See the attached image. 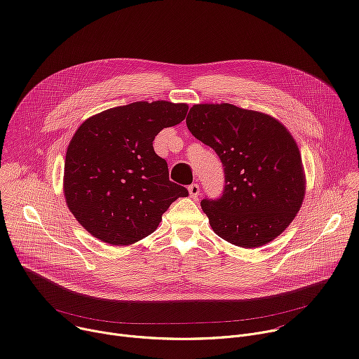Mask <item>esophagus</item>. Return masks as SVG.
<instances>
[{"label":"esophagus","mask_w":359,"mask_h":359,"mask_svg":"<svg viewBox=\"0 0 359 359\" xmlns=\"http://www.w3.org/2000/svg\"><path fill=\"white\" fill-rule=\"evenodd\" d=\"M187 190H189V194H190V197L191 198H197L198 197V193H200V187H198V184L197 183H193V184H190L189 187H187Z\"/></svg>","instance_id":"1"}]
</instances>
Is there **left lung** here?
Instances as JSON below:
<instances>
[{"label":"left lung","mask_w":359,"mask_h":359,"mask_svg":"<svg viewBox=\"0 0 359 359\" xmlns=\"http://www.w3.org/2000/svg\"><path fill=\"white\" fill-rule=\"evenodd\" d=\"M186 123L224 166L223 196L201 201L213 231L243 248L278 237L299 212L306 186L290 130L271 115L226 102L193 105Z\"/></svg>","instance_id":"left-lung-1"}]
</instances>
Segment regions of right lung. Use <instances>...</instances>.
Here are the masks:
<instances>
[{"label":"right lung","instance_id":"1","mask_svg":"<svg viewBox=\"0 0 359 359\" xmlns=\"http://www.w3.org/2000/svg\"><path fill=\"white\" fill-rule=\"evenodd\" d=\"M187 104L133 102L88 118L65 156L64 196L76 222L95 238L129 245L155 231L170 204L189 196L169 180L153 140L179 125Z\"/></svg>","mask_w":359,"mask_h":359}]
</instances>
